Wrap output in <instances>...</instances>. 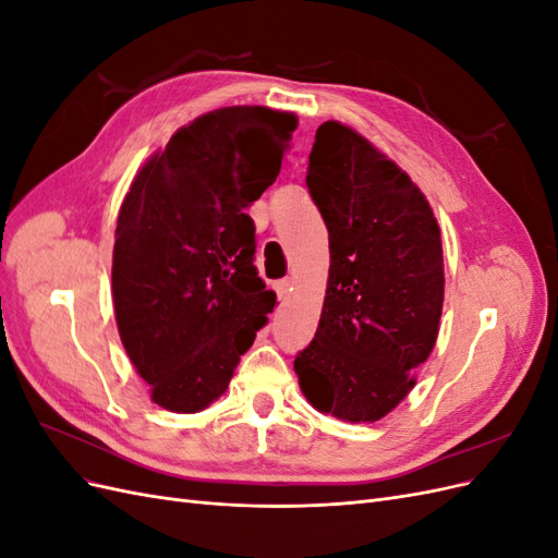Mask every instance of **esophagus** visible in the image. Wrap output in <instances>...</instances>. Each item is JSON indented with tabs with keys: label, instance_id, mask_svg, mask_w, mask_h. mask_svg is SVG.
<instances>
[{
	"label": "esophagus",
	"instance_id": "obj_1",
	"mask_svg": "<svg viewBox=\"0 0 558 558\" xmlns=\"http://www.w3.org/2000/svg\"><path fill=\"white\" fill-rule=\"evenodd\" d=\"M275 289H277L279 298H281V300H286V298L291 295V291H293V279L289 277V279H281V281H277V283H275Z\"/></svg>",
	"mask_w": 558,
	"mask_h": 558
}]
</instances>
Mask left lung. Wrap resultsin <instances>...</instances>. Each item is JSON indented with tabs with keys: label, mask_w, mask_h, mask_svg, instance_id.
<instances>
[{
	"label": "left lung",
	"mask_w": 558,
	"mask_h": 558,
	"mask_svg": "<svg viewBox=\"0 0 558 558\" xmlns=\"http://www.w3.org/2000/svg\"><path fill=\"white\" fill-rule=\"evenodd\" d=\"M307 189L330 244L312 344L293 367L314 410L375 424L396 410L440 332V226L408 172L353 128L316 130Z\"/></svg>",
	"instance_id": "left-lung-1"
}]
</instances>
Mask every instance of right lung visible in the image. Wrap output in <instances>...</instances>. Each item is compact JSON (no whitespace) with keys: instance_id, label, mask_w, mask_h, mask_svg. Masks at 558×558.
I'll return each mask as SVG.
<instances>
[{"instance_id":"right-lung-1","label":"right lung","mask_w":558,"mask_h":558,"mask_svg":"<svg viewBox=\"0 0 558 558\" xmlns=\"http://www.w3.org/2000/svg\"><path fill=\"white\" fill-rule=\"evenodd\" d=\"M293 111L221 107L179 128L134 174L116 221L111 295L137 375L162 410L226 393L277 295L253 265L246 209L281 170Z\"/></svg>"}]
</instances>
